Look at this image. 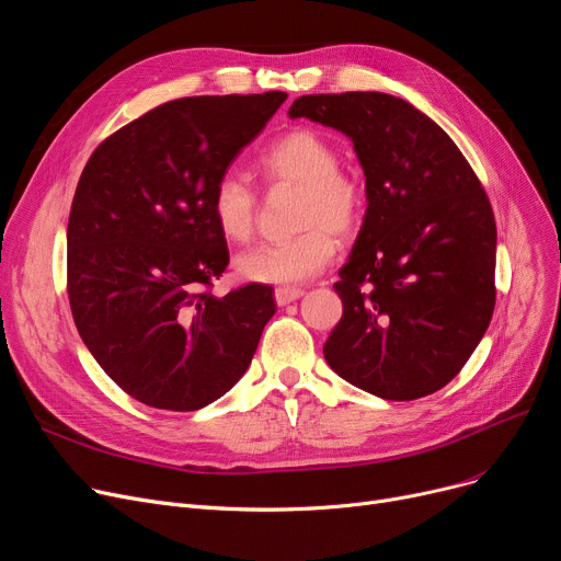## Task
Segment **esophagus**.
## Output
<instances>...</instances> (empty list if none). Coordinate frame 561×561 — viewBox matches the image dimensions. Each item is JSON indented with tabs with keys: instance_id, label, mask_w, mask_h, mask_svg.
I'll return each instance as SVG.
<instances>
[{
	"instance_id": "1",
	"label": "esophagus",
	"mask_w": 561,
	"mask_h": 561,
	"mask_svg": "<svg viewBox=\"0 0 561 561\" xmlns=\"http://www.w3.org/2000/svg\"><path fill=\"white\" fill-rule=\"evenodd\" d=\"M302 296H305V290L298 288V286H279V288H275V302H277L279 307H286V305H290V302H296V300H300Z\"/></svg>"
}]
</instances>
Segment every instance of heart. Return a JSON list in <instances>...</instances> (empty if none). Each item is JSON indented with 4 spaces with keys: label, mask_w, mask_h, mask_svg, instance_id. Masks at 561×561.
<instances>
[{
    "label": "heart",
    "mask_w": 561,
    "mask_h": 561,
    "mask_svg": "<svg viewBox=\"0 0 561 561\" xmlns=\"http://www.w3.org/2000/svg\"><path fill=\"white\" fill-rule=\"evenodd\" d=\"M339 165L336 147L307 127L286 131L259 154L256 172L265 186H296L293 227L300 231L236 259L245 279L277 286L313 279L334 261L336 236L350 239L362 229L368 209L366 184ZM209 211L225 239L245 243L256 227L259 195L239 174L227 172L209 193Z\"/></svg>",
    "instance_id": "heart-1"
}]
</instances>
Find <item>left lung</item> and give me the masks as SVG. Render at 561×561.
<instances>
[{"mask_svg": "<svg viewBox=\"0 0 561 561\" xmlns=\"http://www.w3.org/2000/svg\"><path fill=\"white\" fill-rule=\"evenodd\" d=\"M288 115L350 136L366 174L328 364L385 400L444 389L495 307V218L476 170L425 113L387 93L302 95Z\"/></svg>", "mask_w": 561, "mask_h": 561, "instance_id": "1", "label": "left lung"}]
</instances>
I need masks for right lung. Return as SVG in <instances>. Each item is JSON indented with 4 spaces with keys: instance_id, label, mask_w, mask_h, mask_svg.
Wrapping results in <instances>:
<instances>
[{
    "instance_id": "obj_1",
    "label": "right lung",
    "mask_w": 561,
    "mask_h": 561,
    "mask_svg": "<svg viewBox=\"0 0 561 561\" xmlns=\"http://www.w3.org/2000/svg\"><path fill=\"white\" fill-rule=\"evenodd\" d=\"M286 93L180 98L104 138L68 220V298L79 336L138 402L195 411L248 370L275 313L273 286L214 296L229 263L209 211L218 176Z\"/></svg>"
}]
</instances>
